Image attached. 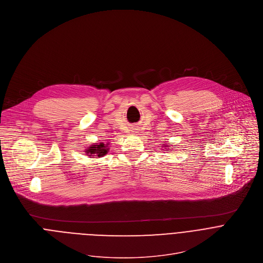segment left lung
Listing matches in <instances>:
<instances>
[{
    "label": "left lung",
    "mask_w": 263,
    "mask_h": 263,
    "mask_svg": "<svg viewBox=\"0 0 263 263\" xmlns=\"http://www.w3.org/2000/svg\"><path fill=\"white\" fill-rule=\"evenodd\" d=\"M170 146V144H165V145H163V147H169ZM168 149V148H167Z\"/></svg>",
    "instance_id": "8db88e82"
}]
</instances>
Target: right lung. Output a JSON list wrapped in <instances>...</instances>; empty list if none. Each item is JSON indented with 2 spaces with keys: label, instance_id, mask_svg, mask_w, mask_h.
I'll list each match as a JSON object with an SVG mask.
<instances>
[{
  "label": "right lung",
  "instance_id": "add662e5",
  "mask_svg": "<svg viewBox=\"0 0 263 263\" xmlns=\"http://www.w3.org/2000/svg\"><path fill=\"white\" fill-rule=\"evenodd\" d=\"M109 143L104 144L103 142L100 143H92L90 146H87V148H85V154L86 156H89L90 158H101L103 156H105L108 151Z\"/></svg>",
  "mask_w": 263,
  "mask_h": 263
}]
</instances>
